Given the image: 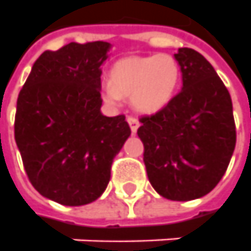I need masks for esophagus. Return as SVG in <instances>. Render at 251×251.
<instances>
[{
	"mask_svg": "<svg viewBox=\"0 0 251 251\" xmlns=\"http://www.w3.org/2000/svg\"><path fill=\"white\" fill-rule=\"evenodd\" d=\"M127 122H128V124H129L131 132H132V134H135V132H137L138 127H139V122H138L135 117H128V119H127Z\"/></svg>",
	"mask_w": 251,
	"mask_h": 251,
	"instance_id": "34e87169",
	"label": "esophagus"
}]
</instances>
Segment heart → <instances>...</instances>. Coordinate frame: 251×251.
I'll return each instance as SVG.
<instances>
[{
	"label": "heart",
	"mask_w": 251,
	"mask_h": 251,
	"mask_svg": "<svg viewBox=\"0 0 251 251\" xmlns=\"http://www.w3.org/2000/svg\"><path fill=\"white\" fill-rule=\"evenodd\" d=\"M182 72L174 56L156 53L119 59L110 70V84L102 88L103 99L119 103L131 97L132 106L141 113H154L176 97Z\"/></svg>",
	"instance_id": "heart-1"
}]
</instances>
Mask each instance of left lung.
I'll return each instance as SVG.
<instances>
[{
    "label": "left lung",
    "mask_w": 251,
    "mask_h": 251,
    "mask_svg": "<svg viewBox=\"0 0 251 251\" xmlns=\"http://www.w3.org/2000/svg\"><path fill=\"white\" fill-rule=\"evenodd\" d=\"M174 58L182 90L169 105L139 122L149 182L176 201L199 199L220 182L236 144L231 95L199 52L179 48Z\"/></svg>",
    "instance_id": "1"
}]
</instances>
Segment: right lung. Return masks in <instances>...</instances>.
<instances>
[{
	"label": "right lung",
	"instance_id": "1",
	"mask_svg": "<svg viewBox=\"0 0 251 251\" xmlns=\"http://www.w3.org/2000/svg\"><path fill=\"white\" fill-rule=\"evenodd\" d=\"M105 41L45 51L20 90L15 141L35 189L63 206H84L105 192L114 156L131 134L126 117L100 113Z\"/></svg>",
	"mask_w": 251,
	"mask_h": 251
}]
</instances>
